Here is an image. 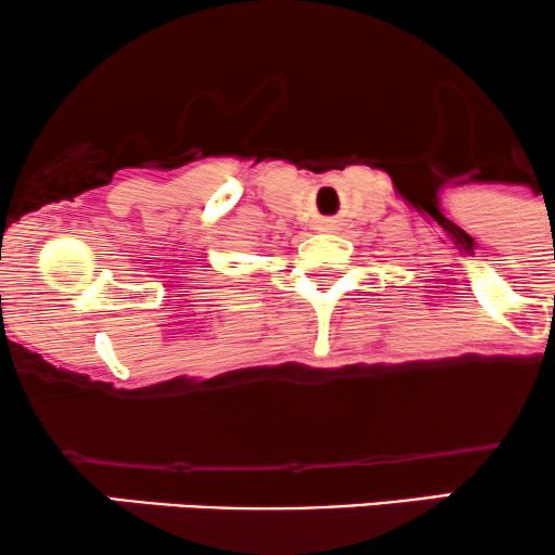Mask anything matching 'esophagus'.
Here are the masks:
<instances>
[{
	"mask_svg": "<svg viewBox=\"0 0 555 555\" xmlns=\"http://www.w3.org/2000/svg\"><path fill=\"white\" fill-rule=\"evenodd\" d=\"M320 230H322V233H335V230H338V222H335V220L320 222Z\"/></svg>",
	"mask_w": 555,
	"mask_h": 555,
	"instance_id": "esophagus-1",
	"label": "esophagus"
}]
</instances>
